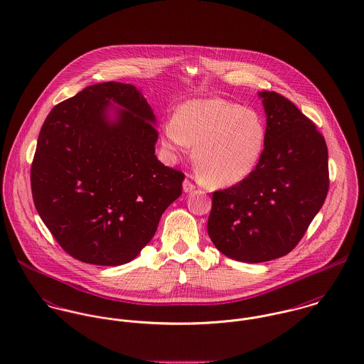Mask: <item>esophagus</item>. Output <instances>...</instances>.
<instances>
[{"instance_id": "obj_1", "label": "esophagus", "mask_w": 364, "mask_h": 364, "mask_svg": "<svg viewBox=\"0 0 364 364\" xmlns=\"http://www.w3.org/2000/svg\"><path fill=\"white\" fill-rule=\"evenodd\" d=\"M196 189V186L192 183V181L189 179V178H186L185 181H183V192L185 193H189V192H193Z\"/></svg>"}]
</instances>
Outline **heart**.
Returning <instances> with one entry per match:
<instances>
[{
    "label": "heart",
    "mask_w": 364,
    "mask_h": 364,
    "mask_svg": "<svg viewBox=\"0 0 364 364\" xmlns=\"http://www.w3.org/2000/svg\"><path fill=\"white\" fill-rule=\"evenodd\" d=\"M267 128L253 109L224 99L188 101L163 125L161 143L178 156L195 147L201 181L228 188L249 178L264 154Z\"/></svg>",
    "instance_id": "b5f03b06"
}]
</instances>
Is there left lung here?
I'll use <instances>...</instances> for the list:
<instances>
[{"label":"left lung","instance_id":"obj_1","mask_svg":"<svg viewBox=\"0 0 364 364\" xmlns=\"http://www.w3.org/2000/svg\"><path fill=\"white\" fill-rule=\"evenodd\" d=\"M267 115L264 154L237 185L213 193L207 232L227 257L263 263L288 255L300 242L328 193L324 136L275 92H260Z\"/></svg>","mask_w":364,"mask_h":364}]
</instances>
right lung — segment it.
<instances>
[{"label": "right lung", "mask_w": 364, "mask_h": 364, "mask_svg": "<svg viewBox=\"0 0 364 364\" xmlns=\"http://www.w3.org/2000/svg\"><path fill=\"white\" fill-rule=\"evenodd\" d=\"M153 124L141 93L119 82L92 85L47 115L31 169L32 195L43 223L73 259L132 262L182 195L183 172L154 154Z\"/></svg>", "instance_id": "1"}]
</instances>
